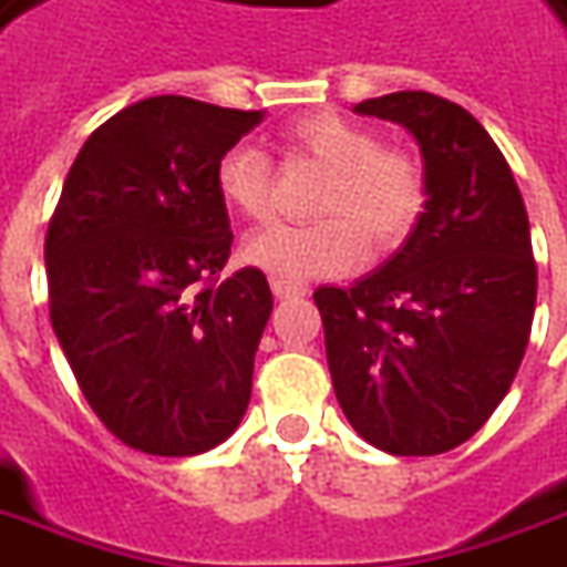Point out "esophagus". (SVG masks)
I'll use <instances>...</instances> for the list:
<instances>
[{
	"mask_svg": "<svg viewBox=\"0 0 567 567\" xmlns=\"http://www.w3.org/2000/svg\"><path fill=\"white\" fill-rule=\"evenodd\" d=\"M271 290L277 299H290V296H302L306 284L302 280H287V277H271Z\"/></svg>",
	"mask_w": 567,
	"mask_h": 567,
	"instance_id": "34e87169",
	"label": "esophagus"
}]
</instances>
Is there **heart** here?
Here are the masks:
<instances>
[{
  "label": "heart",
  "instance_id": "obj_1",
  "mask_svg": "<svg viewBox=\"0 0 567 567\" xmlns=\"http://www.w3.org/2000/svg\"><path fill=\"white\" fill-rule=\"evenodd\" d=\"M287 146L306 152L330 168L318 196L315 224H271L243 243V258L268 275L287 280L349 275L364 256L386 252L412 230L424 181L417 162L402 150H386L378 136L333 112L296 117L284 131ZM218 196L243 218H268L271 165L252 143L224 152L215 168Z\"/></svg>",
  "mask_w": 567,
  "mask_h": 567
}]
</instances>
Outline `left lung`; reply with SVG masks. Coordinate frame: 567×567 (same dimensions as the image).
<instances>
[{"label": "left lung", "mask_w": 567, "mask_h": 567, "mask_svg": "<svg viewBox=\"0 0 567 567\" xmlns=\"http://www.w3.org/2000/svg\"><path fill=\"white\" fill-rule=\"evenodd\" d=\"M415 136L424 212L349 290L318 287L333 393L371 446L440 455L474 436L518 374L537 265L522 189L481 121L402 90L355 105Z\"/></svg>", "instance_id": "8db88e82"}]
</instances>
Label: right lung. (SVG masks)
<instances>
[{
	"label": "right lung",
	"instance_id": "obj_1",
	"mask_svg": "<svg viewBox=\"0 0 567 567\" xmlns=\"http://www.w3.org/2000/svg\"><path fill=\"white\" fill-rule=\"evenodd\" d=\"M261 117L143 99L93 131L68 171L45 234L52 330L131 450L199 455L246 415L275 299L258 268L218 284L234 234L215 168Z\"/></svg>",
	"mask_w": 567,
	"mask_h": 567
}]
</instances>
